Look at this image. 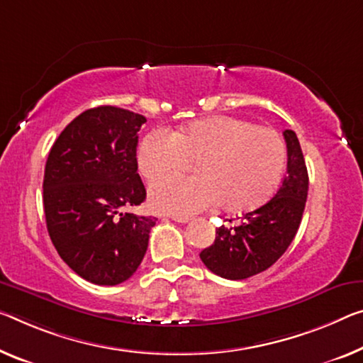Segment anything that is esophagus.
Segmentation results:
<instances>
[{
	"mask_svg": "<svg viewBox=\"0 0 363 363\" xmlns=\"http://www.w3.org/2000/svg\"><path fill=\"white\" fill-rule=\"evenodd\" d=\"M172 219H174L175 222H180V224H186V222H189V217L188 216H172Z\"/></svg>",
	"mask_w": 363,
	"mask_h": 363,
	"instance_id": "obj_1",
	"label": "esophagus"
}]
</instances>
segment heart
Wrapping results in <instances>:
<instances>
[{"instance_id":"1","label":"heart","mask_w":363,"mask_h":363,"mask_svg":"<svg viewBox=\"0 0 363 363\" xmlns=\"http://www.w3.org/2000/svg\"><path fill=\"white\" fill-rule=\"evenodd\" d=\"M138 169L147 182L177 175L196 160V177H177L150 188V204L172 214H193L222 203L243 213L266 203L281 183L287 147L277 131L235 116L193 121L174 135L150 131L138 147Z\"/></svg>"}]
</instances>
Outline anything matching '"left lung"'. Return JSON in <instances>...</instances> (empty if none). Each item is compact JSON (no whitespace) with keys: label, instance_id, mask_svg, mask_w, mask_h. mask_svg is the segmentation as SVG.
<instances>
[{"label":"left lung","instance_id":"left-lung-1","mask_svg":"<svg viewBox=\"0 0 363 363\" xmlns=\"http://www.w3.org/2000/svg\"><path fill=\"white\" fill-rule=\"evenodd\" d=\"M287 144V175L261 208L243 214L240 224L220 225L209 248L199 258L214 274L240 281L271 267L286 253L302 222L308 172L302 147L292 130L284 131Z\"/></svg>","mask_w":363,"mask_h":363}]
</instances>
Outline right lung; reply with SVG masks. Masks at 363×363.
<instances>
[{
	"mask_svg": "<svg viewBox=\"0 0 363 363\" xmlns=\"http://www.w3.org/2000/svg\"><path fill=\"white\" fill-rule=\"evenodd\" d=\"M144 123L143 115L125 108H89L50 149L43 177L48 235L61 259L97 286L135 274L157 220L120 211L146 199L136 160Z\"/></svg>",
	"mask_w": 363,
	"mask_h": 363,
	"instance_id": "add662e5",
	"label": "right lung"
}]
</instances>
